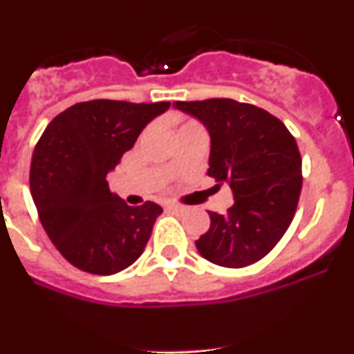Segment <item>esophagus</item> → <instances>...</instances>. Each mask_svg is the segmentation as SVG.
Here are the masks:
<instances>
[{
  "instance_id": "1",
  "label": "esophagus",
  "mask_w": 354,
  "mask_h": 354,
  "mask_svg": "<svg viewBox=\"0 0 354 354\" xmlns=\"http://www.w3.org/2000/svg\"><path fill=\"white\" fill-rule=\"evenodd\" d=\"M167 209H168V211H171V212H180V211H184L183 205H177V204H168Z\"/></svg>"
}]
</instances>
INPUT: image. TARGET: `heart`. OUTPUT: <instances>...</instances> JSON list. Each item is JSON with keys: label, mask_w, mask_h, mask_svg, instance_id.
Returning a JSON list of instances; mask_svg holds the SVG:
<instances>
[{"label": "heart", "mask_w": 354, "mask_h": 354, "mask_svg": "<svg viewBox=\"0 0 354 354\" xmlns=\"http://www.w3.org/2000/svg\"><path fill=\"white\" fill-rule=\"evenodd\" d=\"M193 126H198V124H196V122H193V120H184V122H180L179 129H177V131L187 129V127H193Z\"/></svg>", "instance_id": "obj_1"}]
</instances>
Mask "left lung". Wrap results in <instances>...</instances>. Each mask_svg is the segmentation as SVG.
Here are the masks:
<instances>
[{
  "instance_id": "obj_1",
  "label": "left lung",
  "mask_w": 354,
  "mask_h": 354,
  "mask_svg": "<svg viewBox=\"0 0 354 354\" xmlns=\"http://www.w3.org/2000/svg\"><path fill=\"white\" fill-rule=\"evenodd\" d=\"M211 136L207 175L228 184L234 204L209 211L211 227L195 241L209 262L245 268L266 257L289 228L301 193V156L282 120L234 99L174 102Z\"/></svg>"
}]
</instances>
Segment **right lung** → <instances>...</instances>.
Listing matches in <instances>:
<instances>
[{
    "mask_svg": "<svg viewBox=\"0 0 354 354\" xmlns=\"http://www.w3.org/2000/svg\"><path fill=\"white\" fill-rule=\"evenodd\" d=\"M170 102H77L49 122L30 168L40 223L77 270L115 274L138 261L162 209L127 205L106 180L150 120Z\"/></svg>",
    "mask_w": 354,
    "mask_h": 354,
    "instance_id": "add662e5",
    "label": "right lung"
}]
</instances>
